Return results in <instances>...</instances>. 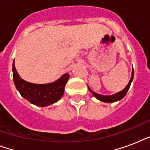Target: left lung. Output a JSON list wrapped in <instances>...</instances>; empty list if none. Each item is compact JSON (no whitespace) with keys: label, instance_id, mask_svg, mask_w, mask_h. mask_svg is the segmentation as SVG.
I'll use <instances>...</instances> for the list:
<instances>
[{"label":"left lung","instance_id":"left-lung-1","mask_svg":"<svg viewBox=\"0 0 150 150\" xmlns=\"http://www.w3.org/2000/svg\"><path fill=\"white\" fill-rule=\"evenodd\" d=\"M133 78H134V69L132 68V76H131L130 81L128 82V84L126 86V87L125 89L122 90V91L119 92L117 93L114 94V95H111V96H103V95H100V94L96 93L95 92L92 91L91 89L88 86V89L92 93V94L95 97H96L97 100H100V101H102V102L104 103H114V102H117V101H119V100H121V99H123L125 95L127 94V92L128 91V89L130 88L131 83L132 82Z\"/></svg>","mask_w":150,"mask_h":150}]
</instances>
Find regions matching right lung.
<instances>
[{"label":"right lung","instance_id":"add662e5","mask_svg":"<svg viewBox=\"0 0 150 150\" xmlns=\"http://www.w3.org/2000/svg\"><path fill=\"white\" fill-rule=\"evenodd\" d=\"M15 61V60H14ZM13 80L21 96L33 104L39 107H47L54 104L62 97L69 75L66 73L60 79L47 84H34L22 79L15 66H12Z\"/></svg>","mask_w":150,"mask_h":150}]
</instances>
